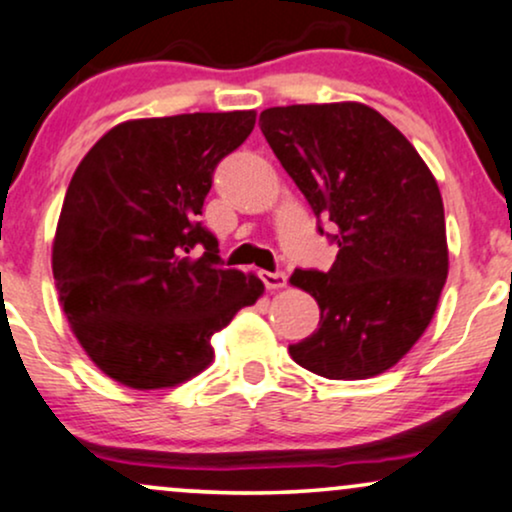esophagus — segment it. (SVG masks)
<instances>
[{
  "mask_svg": "<svg viewBox=\"0 0 512 512\" xmlns=\"http://www.w3.org/2000/svg\"><path fill=\"white\" fill-rule=\"evenodd\" d=\"M261 280L268 290H282L287 285V275L282 270H273V273L270 270H261Z\"/></svg>",
  "mask_w": 512,
  "mask_h": 512,
  "instance_id": "obj_1",
  "label": "esophagus"
}]
</instances>
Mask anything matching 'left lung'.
Returning a JSON list of instances; mask_svg holds the SVG:
<instances>
[{
	"label": "left lung",
	"instance_id": "obj_1",
	"mask_svg": "<svg viewBox=\"0 0 512 512\" xmlns=\"http://www.w3.org/2000/svg\"><path fill=\"white\" fill-rule=\"evenodd\" d=\"M258 126L316 218L338 227L333 268H297L290 278L321 309L314 333L290 345L292 359L333 381L383 374L429 328L448 278L434 174L362 102L270 107Z\"/></svg>",
	"mask_w": 512,
	"mask_h": 512
}]
</instances>
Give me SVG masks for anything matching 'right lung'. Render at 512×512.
I'll return each instance as SVG.
<instances>
[{"label": "right lung", "mask_w": 512, "mask_h": 512, "mask_svg": "<svg viewBox=\"0 0 512 512\" xmlns=\"http://www.w3.org/2000/svg\"><path fill=\"white\" fill-rule=\"evenodd\" d=\"M254 124V110L131 119L76 167L54 232V285L90 362L122 386L201 374L210 338L263 294L254 273L222 268L218 239L198 222L215 167Z\"/></svg>", "instance_id": "1"}]
</instances>
